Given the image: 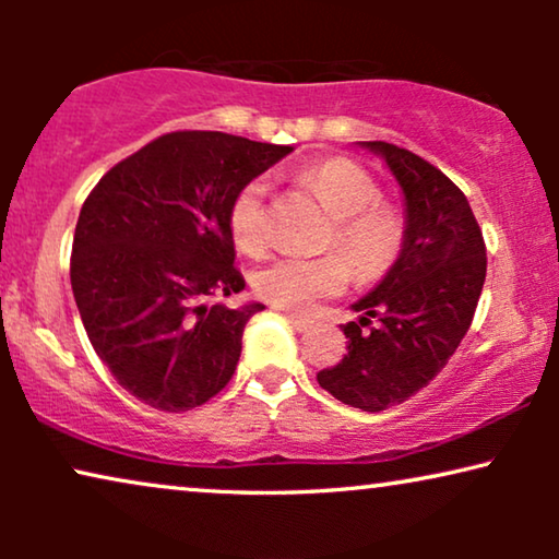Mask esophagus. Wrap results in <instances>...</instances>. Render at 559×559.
<instances>
[{
	"label": "esophagus",
	"mask_w": 559,
	"mask_h": 559,
	"mask_svg": "<svg viewBox=\"0 0 559 559\" xmlns=\"http://www.w3.org/2000/svg\"><path fill=\"white\" fill-rule=\"evenodd\" d=\"M287 320L295 325V331H308V328H312V320L295 316V312H287Z\"/></svg>",
	"instance_id": "34e87169"
}]
</instances>
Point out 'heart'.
Returning <instances> with one entry per match:
<instances>
[{"label": "heart", "instance_id": "obj_1", "mask_svg": "<svg viewBox=\"0 0 559 559\" xmlns=\"http://www.w3.org/2000/svg\"><path fill=\"white\" fill-rule=\"evenodd\" d=\"M295 180L308 188L333 218L325 247L338 249L343 257L272 259L257 270L254 293L274 308L305 316L348 287L349 263L361 280L384 277L402 257L407 224L396 205L377 201L379 186L350 159L333 157L308 165L295 173ZM264 195V182L251 180L228 205V231L247 254H257L266 241Z\"/></svg>", "mask_w": 559, "mask_h": 559}]
</instances>
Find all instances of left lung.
<instances>
[{"instance_id":"obj_1","label":"left lung","mask_w":559,"mask_h":559,"mask_svg":"<svg viewBox=\"0 0 559 559\" xmlns=\"http://www.w3.org/2000/svg\"><path fill=\"white\" fill-rule=\"evenodd\" d=\"M384 163L404 195L407 241L386 277L354 305L348 354L318 373L335 400L364 412L407 402L445 369L461 346L486 282V243L468 198L415 152L361 142ZM380 323L364 332L370 318Z\"/></svg>"}]
</instances>
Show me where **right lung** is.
I'll return each instance as SVG.
<instances>
[{
	"label": "right lung",
	"mask_w": 559,
	"mask_h": 559,
	"mask_svg": "<svg viewBox=\"0 0 559 559\" xmlns=\"http://www.w3.org/2000/svg\"><path fill=\"white\" fill-rule=\"evenodd\" d=\"M289 152L224 132H170L88 193L73 234V297L91 346L140 402L186 412L231 381L243 325L264 305H209L243 289L228 205Z\"/></svg>",
	"instance_id": "add662e5"
}]
</instances>
